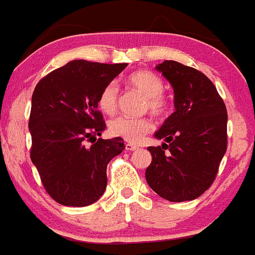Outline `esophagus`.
I'll list each match as a JSON object with an SVG mask.
<instances>
[{
	"instance_id": "obj_1",
	"label": "esophagus",
	"mask_w": 255,
	"mask_h": 255,
	"mask_svg": "<svg viewBox=\"0 0 255 255\" xmlns=\"http://www.w3.org/2000/svg\"><path fill=\"white\" fill-rule=\"evenodd\" d=\"M126 149H127V151H135V149H138V147L133 143H127L126 144Z\"/></svg>"
}]
</instances>
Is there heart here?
Masks as SVG:
<instances>
[{
  "mask_svg": "<svg viewBox=\"0 0 255 255\" xmlns=\"http://www.w3.org/2000/svg\"><path fill=\"white\" fill-rule=\"evenodd\" d=\"M127 83L130 88L144 97V109H148L154 116H161L168 106L167 98L163 94V82L157 74L148 70H138L129 74ZM120 90L114 82L108 83L101 90L98 107L103 113L113 116L118 111ZM153 129V122L147 117L132 118L121 116L109 122V132L114 137H121L132 143H138L144 135Z\"/></svg>",
  "mask_w": 255,
  "mask_h": 255,
  "instance_id": "b5f03b06",
  "label": "heart"
}]
</instances>
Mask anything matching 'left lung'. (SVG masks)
Returning <instances> with one entry per match:
<instances>
[{
  "instance_id": "8db88e82",
  "label": "left lung",
  "mask_w": 255,
  "mask_h": 255,
  "mask_svg": "<svg viewBox=\"0 0 255 255\" xmlns=\"http://www.w3.org/2000/svg\"><path fill=\"white\" fill-rule=\"evenodd\" d=\"M171 83L176 111L148 147L152 162L146 180L152 190L171 203L189 201L213 185L228 147V112L215 85L205 74L173 60L156 66ZM168 152H165V149Z\"/></svg>"
}]
</instances>
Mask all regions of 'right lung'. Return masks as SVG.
Segmentation results:
<instances>
[{"mask_svg": "<svg viewBox=\"0 0 255 255\" xmlns=\"http://www.w3.org/2000/svg\"><path fill=\"white\" fill-rule=\"evenodd\" d=\"M126 66L73 60L35 87L30 157L46 192L61 205L88 206L106 191L107 165L125 143L121 137L97 139L106 129L98 97Z\"/></svg>", "mask_w": 255, "mask_h": 255, "instance_id": "obj_1", "label": "right lung"}]
</instances>
